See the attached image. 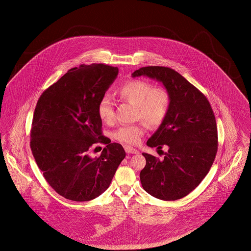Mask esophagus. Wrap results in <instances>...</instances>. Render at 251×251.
I'll return each mask as SVG.
<instances>
[{"label":"esophagus","instance_id":"obj_1","mask_svg":"<svg viewBox=\"0 0 251 251\" xmlns=\"http://www.w3.org/2000/svg\"><path fill=\"white\" fill-rule=\"evenodd\" d=\"M125 151H126L127 153H131V154H138V153H139V151H138L136 149L131 148V147H129V146H126V147H125Z\"/></svg>","mask_w":251,"mask_h":251}]
</instances>
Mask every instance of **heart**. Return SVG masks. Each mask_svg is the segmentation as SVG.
Here are the masks:
<instances>
[{"label": "heart", "mask_w": 251, "mask_h": 251, "mask_svg": "<svg viewBox=\"0 0 251 251\" xmlns=\"http://www.w3.org/2000/svg\"><path fill=\"white\" fill-rule=\"evenodd\" d=\"M120 98L137 107V118L151 127L160 126L167 119L171 98L167 89L153 87L144 80H131L119 89ZM98 114L105 123H112L115 119L114 103L110 97L103 96L98 106ZM145 133L143 123L121 126L114 133V137L121 143L135 145Z\"/></svg>", "instance_id": "obj_1"}]
</instances>
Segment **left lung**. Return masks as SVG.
<instances>
[{"instance_id":"obj_1","label":"left lung","mask_w":251,"mask_h":251,"mask_svg":"<svg viewBox=\"0 0 251 251\" xmlns=\"http://www.w3.org/2000/svg\"><path fill=\"white\" fill-rule=\"evenodd\" d=\"M132 77L147 76L161 82L171 103L167 119L147 141L151 148L168 151L163 160L142 153L146 166L140 172L144 190L162 201H177L193 191L208 174L217 152L215 114L207 98L179 72L151 66Z\"/></svg>"}]
</instances>
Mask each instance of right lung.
Segmentation results:
<instances>
[{
	"mask_svg": "<svg viewBox=\"0 0 251 251\" xmlns=\"http://www.w3.org/2000/svg\"><path fill=\"white\" fill-rule=\"evenodd\" d=\"M119 74L104 64L73 68L47 88L37 100L30 147L36 165L53 190L73 201L101 195L126 153L119 143L102 135L98 114L100 99ZM108 143L100 157L90 148Z\"/></svg>",
	"mask_w": 251,
	"mask_h": 251,
	"instance_id": "right-lung-1",
	"label": "right lung"
}]
</instances>
